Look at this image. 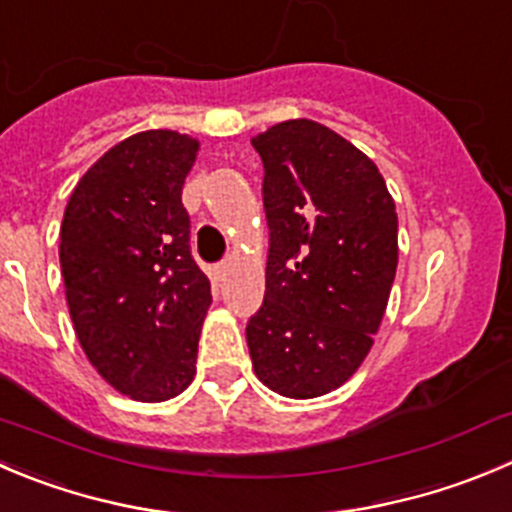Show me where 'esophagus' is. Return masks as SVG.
I'll use <instances>...</instances> for the list:
<instances>
[{
	"mask_svg": "<svg viewBox=\"0 0 512 512\" xmlns=\"http://www.w3.org/2000/svg\"><path fill=\"white\" fill-rule=\"evenodd\" d=\"M226 271H228V264H226V261H221V264H216V266H213V269H211V279L218 284V281H223V276H226Z\"/></svg>",
	"mask_w": 512,
	"mask_h": 512,
	"instance_id": "34e87169",
	"label": "esophagus"
}]
</instances>
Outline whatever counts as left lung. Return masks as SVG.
Instances as JSON below:
<instances>
[{"instance_id":"left-lung-1","label":"left lung","mask_w":512,"mask_h":512,"mask_svg":"<svg viewBox=\"0 0 512 512\" xmlns=\"http://www.w3.org/2000/svg\"><path fill=\"white\" fill-rule=\"evenodd\" d=\"M251 143L264 163L269 259L248 352L269 389L321 397L372 347L397 271V211L377 165L326 125L286 120Z\"/></svg>"}]
</instances>
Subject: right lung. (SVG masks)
Wrapping results in <instances>:
<instances>
[{"label": "right lung", "instance_id": "right-lung-1", "mask_svg": "<svg viewBox=\"0 0 512 512\" xmlns=\"http://www.w3.org/2000/svg\"><path fill=\"white\" fill-rule=\"evenodd\" d=\"M198 143L145 130L77 183L60 266L77 339L118 392L163 402L193 382L211 281L191 253L183 183Z\"/></svg>", "mask_w": 512, "mask_h": 512}]
</instances>
